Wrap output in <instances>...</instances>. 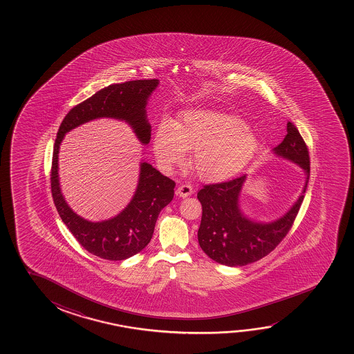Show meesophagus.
Returning <instances> with one entry per match:
<instances>
[{
    "label": "esophagus",
    "instance_id": "obj_1",
    "mask_svg": "<svg viewBox=\"0 0 354 354\" xmlns=\"http://www.w3.org/2000/svg\"><path fill=\"white\" fill-rule=\"evenodd\" d=\"M194 192V189H192V186L191 185H180L178 189H176V194H179L180 197H183V198H186V197H189V194H192Z\"/></svg>",
    "mask_w": 354,
    "mask_h": 354
}]
</instances>
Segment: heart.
<instances>
[{
    "label": "heart",
    "instance_id": "obj_1",
    "mask_svg": "<svg viewBox=\"0 0 354 354\" xmlns=\"http://www.w3.org/2000/svg\"><path fill=\"white\" fill-rule=\"evenodd\" d=\"M257 139L238 117L225 112L192 110L174 122L165 118L156 129V158L167 169L194 150L192 168L201 179L223 181L245 167L257 152Z\"/></svg>",
    "mask_w": 354,
    "mask_h": 354
}]
</instances>
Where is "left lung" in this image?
Masks as SVG:
<instances>
[{
  "label": "left lung",
  "instance_id": "1",
  "mask_svg": "<svg viewBox=\"0 0 354 354\" xmlns=\"http://www.w3.org/2000/svg\"><path fill=\"white\" fill-rule=\"evenodd\" d=\"M284 140L274 149L277 155L295 162L306 171L304 192L294 207L271 223H257L243 216L238 198L245 175L216 184L203 185L197 198L202 204L198 243L214 261L226 266H244L268 255L286 238L294 225L310 179V152L300 131L288 122Z\"/></svg>",
  "mask_w": 354,
  "mask_h": 354
}]
</instances>
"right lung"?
Returning a JSON list of instances; mask_svg holds the SVG:
<instances>
[{
  "label": "right lung",
  "instance_id": "right-lung-1",
  "mask_svg": "<svg viewBox=\"0 0 354 354\" xmlns=\"http://www.w3.org/2000/svg\"><path fill=\"white\" fill-rule=\"evenodd\" d=\"M157 84L158 80H136L102 88L68 112L54 142L50 189L55 208L77 242L87 252L104 260H126L140 252L150 243L160 210L174 197L175 183L144 162L141 163L138 189L128 207L116 218L91 223L73 213L60 192L59 146L65 133L100 117L124 120L133 127L139 140L147 144L151 131L146 120V102Z\"/></svg>",
  "mask_w": 354,
  "mask_h": 354
}]
</instances>
